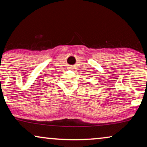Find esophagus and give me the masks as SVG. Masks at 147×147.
<instances>
[{
	"label": "esophagus",
	"mask_w": 147,
	"mask_h": 147,
	"mask_svg": "<svg viewBox=\"0 0 147 147\" xmlns=\"http://www.w3.org/2000/svg\"><path fill=\"white\" fill-rule=\"evenodd\" d=\"M69 69H72V67H69Z\"/></svg>",
	"instance_id": "34e87169"
}]
</instances>
